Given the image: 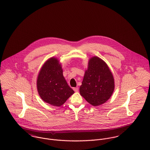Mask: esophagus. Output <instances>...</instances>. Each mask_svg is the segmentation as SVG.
<instances>
[{
	"label": "esophagus",
	"instance_id": "1",
	"mask_svg": "<svg viewBox=\"0 0 150 150\" xmlns=\"http://www.w3.org/2000/svg\"><path fill=\"white\" fill-rule=\"evenodd\" d=\"M74 90L75 91V92H78L79 91V87H74L73 88Z\"/></svg>",
	"mask_w": 150,
	"mask_h": 150
}]
</instances>
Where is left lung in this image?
<instances>
[{"label":"left lung","instance_id":"obj_1","mask_svg":"<svg viewBox=\"0 0 150 150\" xmlns=\"http://www.w3.org/2000/svg\"><path fill=\"white\" fill-rule=\"evenodd\" d=\"M114 89V78L106 63L97 56L90 58L79 88L81 95L97 106L110 98Z\"/></svg>","mask_w":150,"mask_h":150}]
</instances>
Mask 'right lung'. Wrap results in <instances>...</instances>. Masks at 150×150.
I'll return each instance as SVG.
<instances>
[{
    "mask_svg": "<svg viewBox=\"0 0 150 150\" xmlns=\"http://www.w3.org/2000/svg\"><path fill=\"white\" fill-rule=\"evenodd\" d=\"M37 87L41 99L54 106L63 105L74 93L63 75L61 64L54 57L48 59L40 69Z\"/></svg>",
    "mask_w": 150,
    "mask_h": 150,
    "instance_id": "1",
    "label": "right lung"
}]
</instances>
